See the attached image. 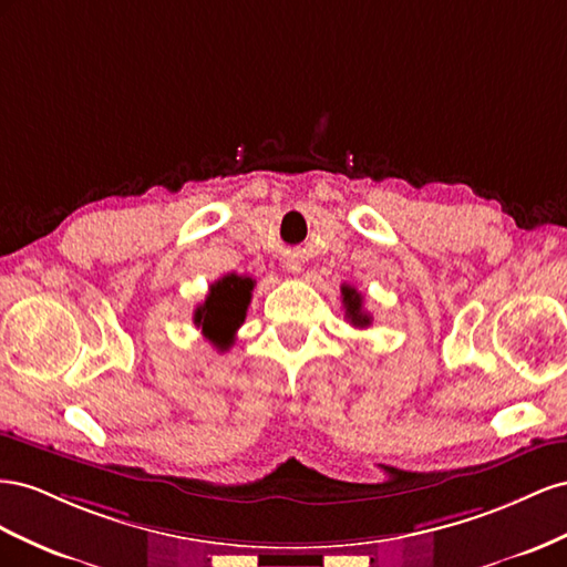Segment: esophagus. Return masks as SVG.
Listing matches in <instances>:
<instances>
[{
  "instance_id": "esophagus-1",
  "label": "esophagus",
  "mask_w": 567,
  "mask_h": 567,
  "mask_svg": "<svg viewBox=\"0 0 567 567\" xmlns=\"http://www.w3.org/2000/svg\"><path fill=\"white\" fill-rule=\"evenodd\" d=\"M285 268H287L289 272H299V270H301V264H299V261H287Z\"/></svg>"
}]
</instances>
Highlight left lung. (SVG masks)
<instances>
[{
  "mask_svg": "<svg viewBox=\"0 0 567 567\" xmlns=\"http://www.w3.org/2000/svg\"><path fill=\"white\" fill-rule=\"evenodd\" d=\"M342 301H344V309H347V318L351 320L353 328H368L373 318L370 313L363 311V297L355 292L351 285H342Z\"/></svg>",
  "mask_w": 567,
  "mask_h": 567,
  "instance_id": "obj_1",
  "label": "left lung"
}]
</instances>
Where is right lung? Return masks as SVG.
I'll list each match as a JSON object with an SVG mask.
<instances>
[{"label": "right lung", "mask_w": 567, "mask_h": 567, "mask_svg": "<svg viewBox=\"0 0 567 567\" xmlns=\"http://www.w3.org/2000/svg\"><path fill=\"white\" fill-rule=\"evenodd\" d=\"M254 280L241 275H225L212 285L204 303L194 309V326L216 349H230L237 328L245 322L251 301Z\"/></svg>", "instance_id": "right-lung-1"}]
</instances>
